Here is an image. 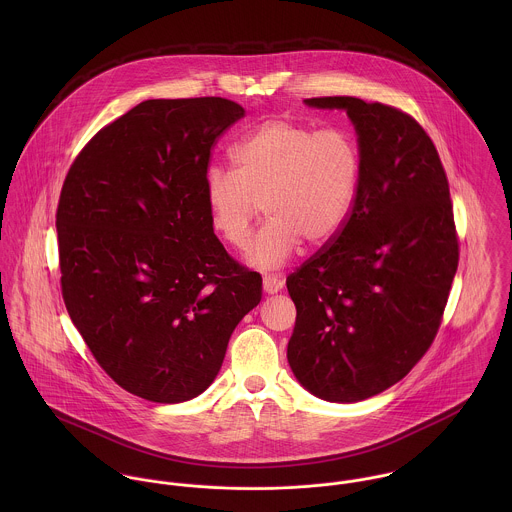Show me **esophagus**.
Listing matches in <instances>:
<instances>
[{"mask_svg":"<svg viewBox=\"0 0 512 512\" xmlns=\"http://www.w3.org/2000/svg\"><path fill=\"white\" fill-rule=\"evenodd\" d=\"M262 286H264V292L266 293H278L284 288V280L278 278V276H264Z\"/></svg>","mask_w":512,"mask_h":512,"instance_id":"esophagus-1","label":"esophagus"}]
</instances>
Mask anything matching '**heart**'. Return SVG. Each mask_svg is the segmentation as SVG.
Here are the masks:
<instances>
[{
    "instance_id": "obj_1",
    "label": "heart",
    "mask_w": 512,
    "mask_h": 512,
    "mask_svg": "<svg viewBox=\"0 0 512 512\" xmlns=\"http://www.w3.org/2000/svg\"><path fill=\"white\" fill-rule=\"evenodd\" d=\"M234 173L211 167L203 199L220 238L244 248L262 209L268 220L248 248L258 268L284 266L299 242H329L349 219L363 173L353 132L276 118L260 124L230 151Z\"/></svg>"
}]
</instances>
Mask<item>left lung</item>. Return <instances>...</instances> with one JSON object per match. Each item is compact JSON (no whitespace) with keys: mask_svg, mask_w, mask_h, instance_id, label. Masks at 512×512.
<instances>
[{"mask_svg":"<svg viewBox=\"0 0 512 512\" xmlns=\"http://www.w3.org/2000/svg\"><path fill=\"white\" fill-rule=\"evenodd\" d=\"M345 108L363 151L343 228L288 276L297 315L288 361L329 402H359L402 380L432 347L459 264V236L438 149L406 112L355 96Z\"/></svg>","mask_w":512,"mask_h":512,"instance_id":"8db88e82","label":"left lung"}]
</instances>
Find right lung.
Wrapping results in <instances>:
<instances>
[{"label": "right lung", "mask_w": 512, "mask_h": 512, "mask_svg": "<svg viewBox=\"0 0 512 512\" xmlns=\"http://www.w3.org/2000/svg\"><path fill=\"white\" fill-rule=\"evenodd\" d=\"M242 116L219 96L146 100L92 136L61 189L67 311L104 372L149 402L205 392L262 297L203 199L211 151Z\"/></svg>", "instance_id": "add662e5"}]
</instances>
